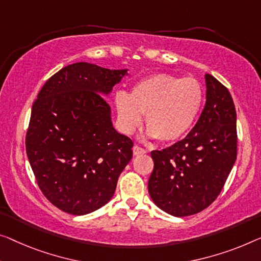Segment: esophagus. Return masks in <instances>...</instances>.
<instances>
[{
	"label": "esophagus",
	"instance_id": "34e87169",
	"mask_svg": "<svg viewBox=\"0 0 261 261\" xmlns=\"http://www.w3.org/2000/svg\"><path fill=\"white\" fill-rule=\"evenodd\" d=\"M134 154L135 155H139V154H143V153H146V150H144L143 147H141V146H137V145H135L134 146Z\"/></svg>",
	"mask_w": 261,
	"mask_h": 261
}]
</instances>
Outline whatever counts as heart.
Masks as SVG:
<instances>
[{
  "instance_id": "b5f03b06",
  "label": "heart",
  "mask_w": 261,
  "mask_h": 261,
  "mask_svg": "<svg viewBox=\"0 0 261 261\" xmlns=\"http://www.w3.org/2000/svg\"><path fill=\"white\" fill-rule=\"evenodd\" d=\"M204 102L201 84L192 77L180 79L170 73H155L134 84L130 95L118 91L115 108L118 125L132 134L145 116L147 138L178 141L196 123Z\"/></svg>"
}]
</instances>
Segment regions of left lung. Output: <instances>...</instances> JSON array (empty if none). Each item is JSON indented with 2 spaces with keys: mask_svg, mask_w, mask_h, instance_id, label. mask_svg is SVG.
<instances>
[{
  "mask_svg": "<svg viewBox=\"0 0 261 261\" xmlns=\"http://www.w3.org/2000/svg\"><path fill=\"white\" fill-rule=\"evenodd\" d=\"M205 84V107L190 134L151 152L150 197L174 217L196 215L211 205L237 159V112L231 93L210 73Z\"/></svg>",
  "mask_w": 261,
  "mask_h": 261,
  "instance_id": "8db88e82",
  "label": "left lung"
}]
</instances>
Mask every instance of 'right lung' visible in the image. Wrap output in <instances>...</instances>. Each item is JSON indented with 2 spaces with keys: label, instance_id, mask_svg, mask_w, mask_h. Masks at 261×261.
<instances>
[{
  "label": "right lung",
  "instance_id": "add662e5",
  "mask_svg": "<svg viewBox=\"0 0 261 261\" xmlns=\"http://www.w3.org/2000/svg\"><path fill=\"white\" fill-rule=\"evenodd\" d=\"M129 69L79 62L46 81L33 104L25 149L50 203L73 216L102 207L132 158L134 142L115 129L106 100Z\"/></svg>",
  "mask_w": 261,
  "mask_h": 261
}]
</instances>
